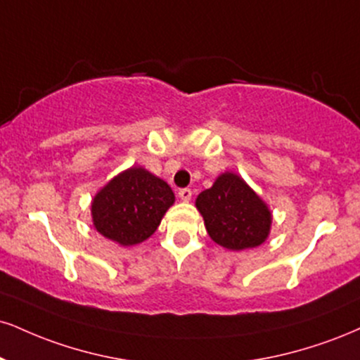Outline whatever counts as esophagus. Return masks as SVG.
<instances>
[{
  "mask_svg": "<svg viewBox=\"0 0 360 360\" xmlns=\"http://www.w3.org/2000/svg\"><path fill=\"white\" fill-rule=\"evenodd\" d=\"M177 194H179V198L183 199V201H186V202L191 201L193 191H191V189H189V188H183V189H179V193H177Z\"/></svg>",
  "mask_w": 360,
  "mask_h": 360,
  "instance_id": "esophagus-1",
  "label": "esophagus"
}]
</instances>
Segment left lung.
<instances>
[{
    "label": "left lung",
    "instance_id": "1",
    "mask_svg": "<svg viewBox=\"0 0 360 360\" xmlns=\"http://www.w3.org/2000/svg\"><path fill=\"white\" fill-rule=\"evenodd\" d=\"M207 235L223 248L240 251L259 246L270 235L271 213L240 176L223 172L196 198Z\"/></svg>",
    "mask_w": 360,
    "mask_h": 360
}]
</instances>
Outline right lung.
Returning a JSON list of instances; mask_svg holds the SVG:
<instances>
[{
    "instance_id": "obj_1",
    "label": "right lung",
    "mask_w": 360,
    "mask_h": 360,
    "mask_svg": "<svg viewBox=\"0 0 360 360\" xmlns=\"http://www.w3.org/2000/svg\"><path fill=\"white\" fill-rule=\"evenodd\" d=\"M172 205L174 193L166 181L144 167H131L95 194L94 226L115 243L132 246L153 235Z\"/></svg>"
}]
</instances>
